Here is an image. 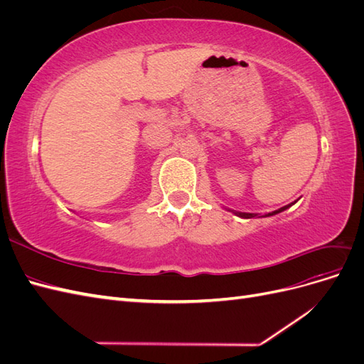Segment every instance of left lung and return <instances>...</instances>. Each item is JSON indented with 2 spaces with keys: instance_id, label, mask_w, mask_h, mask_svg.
<instances>
[{
  "instance_id": "1",
  "label": "left lung",
  "mask_w": 364,
  "mask_h": 364,
  "mask_svg": "<svg viewBox=\"0 0 364 364\" xmlns=\"http://www.w3.org/2000/svg\"><path fill=\"white\" fill-rule=\"evenodd\" d=\"M293 203H290V205H287V206H282V208H279V209H277V211H273V213H269V214H266V215H262V217H270V215H274V214H279V213H282V211H285V209L287 208H290ZM238 217H243V218H253V217H257L258 214H250V213H235Z\"/></svg>"
}]
</instances>
